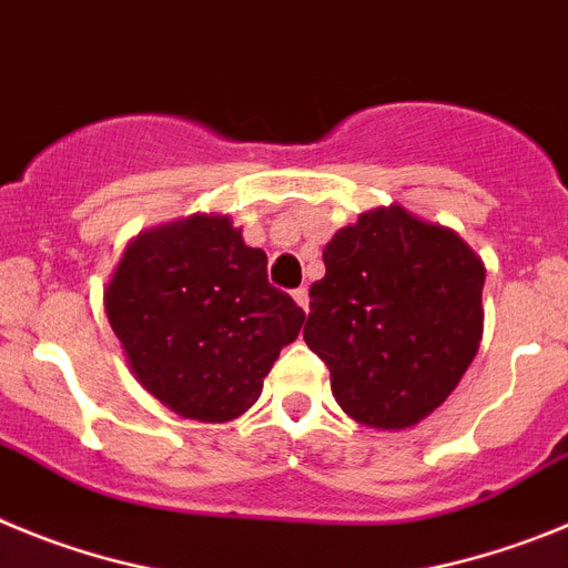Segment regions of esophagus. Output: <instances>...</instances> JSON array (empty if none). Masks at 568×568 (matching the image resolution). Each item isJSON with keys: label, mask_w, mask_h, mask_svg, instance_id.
Here are the masks:
<instances>
[{"label": "esophagus", "mask_w": 568, "mask_h": 568, "mask_svg": "<svg viewBox=\"0 0 568 568\" xmlns=\"http://www.w3.org/2000/svg\"><path fill=\"white\" fill-rule=\"evenodd\" d=\"M293 298H295V304H298V307L307 313V310H310V290L307 287L293 290Z\"/></svg>", "instance_id": "34e87169"}]
</instances>
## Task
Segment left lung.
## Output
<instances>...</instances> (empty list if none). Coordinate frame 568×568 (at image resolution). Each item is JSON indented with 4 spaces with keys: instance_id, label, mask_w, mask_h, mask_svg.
I'll return each mask as SVG.
<instances>
[{
    "instance_id": "8db88e82",
    "label": "left lung",
    "mask_w": 568,
    "mask_h": 568,
    "mask_svg": "<svg viewBox=\"0 0 568 568\" xmlns=\"http://www.w3.org/2000/svg\"><path fill=\"white\" fill-rule=\"evenodd\" d=\"M304 341L358 424L406 429L435 413L484 335L486 267L455 230L400 204L361 213L324 247Z\"/></svg>"
}]
</instances>
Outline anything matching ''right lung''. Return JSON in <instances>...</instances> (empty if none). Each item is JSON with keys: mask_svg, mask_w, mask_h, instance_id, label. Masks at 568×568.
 I'll list each match as a JSON object with an SVG mask.
<instances>
[{"mask_svg": "<svg viewBox=\"0 0 568 568\" xmlns=\"http://www.w3.org/2000/svg\"><path fill=\"white\" fill-rule=\"evenodd\" d=\"M135 381L175 415L224 424L258 400L304 310L267 281V255L230 215L195 213L135 235L104 287Z\"/></svg>", "mask_w": 568, "mask_h": 568, "instance_id": "obj_1", "label": "right lung"}]
</instances>
